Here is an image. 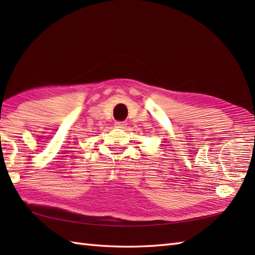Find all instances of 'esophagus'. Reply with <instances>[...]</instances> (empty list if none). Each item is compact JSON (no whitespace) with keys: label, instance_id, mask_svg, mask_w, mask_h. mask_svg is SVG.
<instances>
[{"label":"esophagus","instance_id":"34e87169","mask_svg":"<svg viewBox=\"0 0 255 255\" xmlns=\"http://www.w3.org/2000/svg\"><path fill=\"white\" fill-rule=\"evenodd\" d=\"M126 126H127V124L125 123V122H116V123H115V127H116V128H119V129L126 128Z\"/></svg>","mask_w":255,"mask_h":255}]
</instances>
